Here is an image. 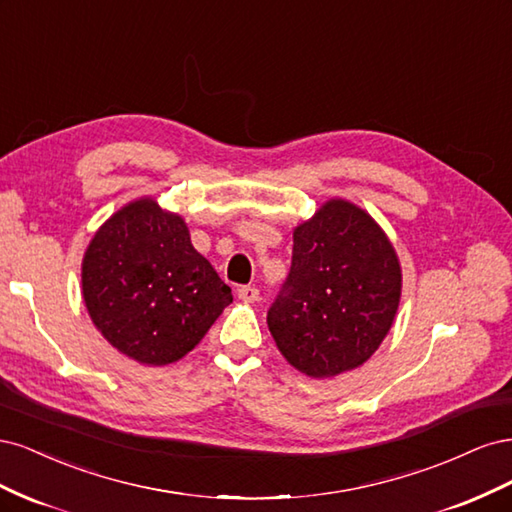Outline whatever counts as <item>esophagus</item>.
<instances>
[{
  "label": "esophagus",
  "instance_id": "esophagus-1",
  "mask_svg": "<svg viewBox=\"0 0 512 512\" xmlns=\"http://www.w3.org/2000/svg\"><path fill=\"white\" fill-rule=\"evenodd\" d=\"M237 294H239V299L241 301H245V303H254V301H258V288L256 286H241L239 290H237Z\"/></svg>",
  "mask_w": 512,
  "mask_h": 512
}]
</instances>
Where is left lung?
<instances>
[{
	"label": "left lung",
	"mask_w": 512,
	"mask_h": 512,
	"mask_svg": "<svg viewBox=\"0 0 512 512\" xmlns=\"http://www.w3.org/2000/svg\"><path fill=\"white\" fill-rule=\"evenodd\" d=\"M292 265L267 324L284 359L309 378L363 365L395 320L401 267L371 215L331 198L292 232Z\"/></svg>",
	"instance_id": "1"
}]
</instances>
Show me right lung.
<instances>
[{"label": "right lung", "mask_w": 512, "mask_h": 512, "mask_svg": "<svg viewBox=\"0 0 512 512\" xmlns=\"http://www.w3.org/2000/svg\"><path fill=\"white\" fill-rule=\"evenodd\" d=\"M81 277L96 329L143 365L179 361L232 303L230 288L194 250L181 215L153 198L134 200L100 226Z\"/></svg>", "instance_id": "right-lung-1"}]
</instances>
